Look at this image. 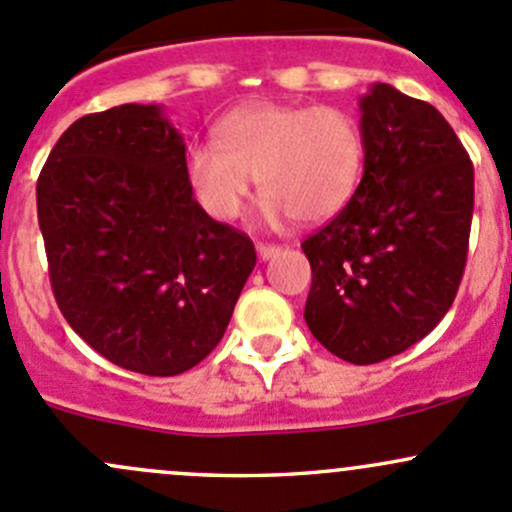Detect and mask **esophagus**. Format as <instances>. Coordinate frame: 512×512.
Returning a JSON list of instances; mask_svg holds the SVG:
<instances>
[{"label":"esophagus","instance_id":"34e87169","mask_svg":"<svg viewBox=\"0 0 512 512\" xmlns=\"http://www.w3.org/2000/svg\"><path fill=\"white\" fill-rule=\"evenodd\" d=\"M277 252H279L277 245H265V242H257V257H260L262 262L272 260V257L277 255Z\"/></svg>","mask_w":512,"mask_h":512}]
</instances>
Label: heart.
Returning a JSON list of instances; mask_svg holds the SVG:
<instances>
[{"label": "heart", "mask_w": 512, "mask_h": 512, "mask_svg": "<svg viewBox=\"0 0 512 512\" xmlns=\"http://www.w3.org/2000/svg\"><path fill=\"white\" fill-rule=\"evenodd\" d=\"M363 161V132L346 110L262 100L230 112L218 142L191 144L186 179L215 220L238 218L260 176L267 223H319L351 203Z\"/></svg>", "instance_id": "heart-1"}]
</instances>
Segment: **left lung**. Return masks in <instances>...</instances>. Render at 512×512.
I'll list each match as a JSON object with an SVG mask.
<instances>
[{
  "mask_svg": "<svg viewBox=\"0 0 512 512\" xmlns=\"http://www.w3.org/2000/svg\"><path fill=\"white\" fill-rule=\"evenodd\" d=\"M363 179L346 208L301 242L304 319L355 365L422 341L459 292L469 252L473 164L437 107L387 83L358 100Z\"/></svg>",
  "mask_w": 512,
  "mask_h": 512,
  "instance_id": "8db88e82",
  "label": "left lung"
}]
</instances>
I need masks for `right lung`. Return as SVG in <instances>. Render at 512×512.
<instances>
[{
    "instance_id": "right-lung-1",
    "label": "right lung",
    "mask_w": 512,
    "mask_h": 512,
    "mask_svg": "<svg viewBox=\"0 0 512 512\" xmlns=\"http://www.w3.org/2000/svg\"><path fill=\"white\" fill-rule=\"evenodd\" d=\"M36 206L58 309L102 358L166 378L218 346L255 245L198 206L164 107L75 120L43 164Z\"/></svg>"
}]
</instances>
